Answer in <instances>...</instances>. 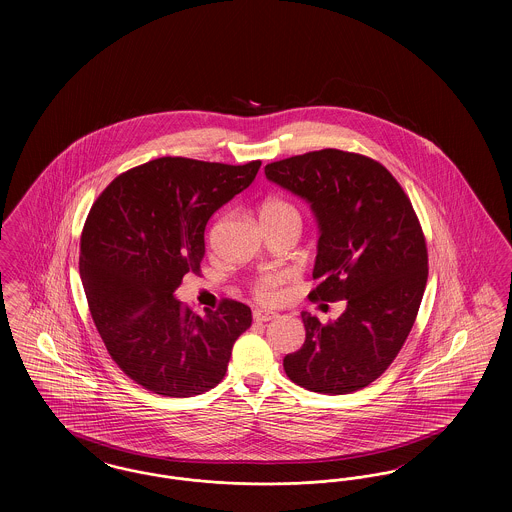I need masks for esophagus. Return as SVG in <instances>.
<instances>
[{
	"instance_id": "1",
	"label": "esophagus",
	"mask_w": 512,
	"mask_h": 512,
	"mask_svg": "<svg viewBox=\"0 0 512 512\" xmlns=\"http://www.w3.org/2000/svg\"><path fill=\"white\" fill-rule=\"evenodd\" d=\"M276 317H278V313L268 311V309H257V311L253 313V318H255L257 322H268V320H272V318Z\"/></svg>"
}]
</instances>
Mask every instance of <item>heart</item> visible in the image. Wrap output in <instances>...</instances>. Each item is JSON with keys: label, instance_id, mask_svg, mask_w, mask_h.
<instances>
[{"label": "heart", "instance_id": "heart-1", "mask_svg": "<svg viewBox=\"0 0 512 512\" xmlns=\"http://www.w3.org/2000/svg\"><path fill=\"white\" fill-rule=\"evenodd\" d=\"M259 217L261 222L267 224V222H282V220H297L299 222V211L295 209V205H292L288 199L284 197H267L261 205H259ZM282 284V274H276V272H268L263 274L255 286H253V292L263 299L268 301L274 297L276 288Z\"/></svg>", "mask_w": 512, "mask_h": 512}]
</instances>
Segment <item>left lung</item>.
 I'll return each instance as SVG.
<instances>
[{"label":"left lung","instance_id":"obj_1","mask_svg":"<svg viewBox=\"0 0 512 512\" xmlns=\"http://www.w3.org/2000/svg\"><path fill=\"white\" fill-rule=\"evenodd\" d=\"M265 174L315 213L320 282L309 299H345L326 326L301 313L305 343L284 357V370L305 390H363L397 357L426 288L428 251L411 199L384 165L340 149L282 159Z\"/></svg>","mask_w":512,"mask_h":512}]
</instances>
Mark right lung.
Segmentation results:
<instances>
[{"label":"right lung","mask_w":512,"mask_h":512,"mask_svg":"<svg viewBox=\"0 0 512 512\" xmlns=\"http://www.w3.org/2000/svg\"><path fill=\"white\" fill-rule=\"evenodd\" d=\"M259 167L161 157L122 172L92 205L80 238L84 292L111 359L142 388L192 397L224 378L251 309L222 299L197 315L174 292L199 272L213 213Z\"/></svg>","instance_id":"obj_1"}]
</instances>
